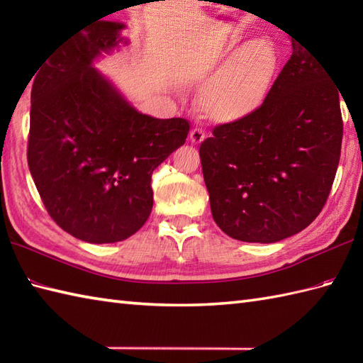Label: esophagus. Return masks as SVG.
<instances>
[{
  "label": "esophagus",
  "instance_id": "34e87169",
  "mask_svg": "<svg viewBox=\"0 0 363 363\" xmlns=\"http://www.w3.org/2000/svg\"><path fill=\"white\" fill-rule=\"evenodd\" d=\"M206 138V133L201 128H194L190 130V140L191 143H201Z\"/></svg>",
  "mask_w": 363,
  "mask_h": 363
}]
</instances>
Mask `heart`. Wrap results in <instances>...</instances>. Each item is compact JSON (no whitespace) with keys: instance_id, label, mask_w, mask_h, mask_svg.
Returning a JSON list of instances; mask_svg holds the SVG:
<instances>
[{"instance_id":"b5f03b06","label":"heart","mask_w":363,"mask_h":363,"mask_svg":"<svg viewBox=\"0 0 363 363\" xmlns=\"http://www.w3.org/2000/svg\"><path fill=\"white\" fill-rule=\"evenodd\" d=\"M279 67L276 45L267 37L248 40L230 54L199 94V104L217 123L248 118L265 101Z\"/></svg>"}]
</instances>
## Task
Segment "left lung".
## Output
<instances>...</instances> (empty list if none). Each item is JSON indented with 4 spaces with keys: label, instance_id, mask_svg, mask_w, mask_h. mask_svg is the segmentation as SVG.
<instances>
[{
    "label": "left lung",
    "instance_id": "left-lung-1",
    "mask_svg": "<svg viewBox=\"0 0 363 363\" xmlns=\"http://www.w3.org/2000/svg\"><path fill=\"white\" fill-rule=\"evenodd\" d=\"M291 46L259 109L199 146L212 217L240 242L274 243L309 226L340 160V90L306 46Z\"/></svg>",
    "mask_w": 363,
    "mask_h": 363
}]
</instances>
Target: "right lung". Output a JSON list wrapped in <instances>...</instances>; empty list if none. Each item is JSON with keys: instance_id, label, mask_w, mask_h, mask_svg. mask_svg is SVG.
Instances as JSON below:
<instances>
[{"instance_id": "obj_1", "label": "right lung", "mask_w": 363, "mask_h": 363, "mask_svg": "<svg viewBox=\"0 0 363 363\" xmlns=\"http://www.w3.org/2000/svg\"><path fill=\"white\" fill-rule=\"evenodd\" d=\"M123 28L99 20L79 29L33 74L29 172L50 217L89 243L121 242L145 225L151 174L190 130L186 118L137 112L91 67L123 42Z\"/></svg>"}]
</instances>
